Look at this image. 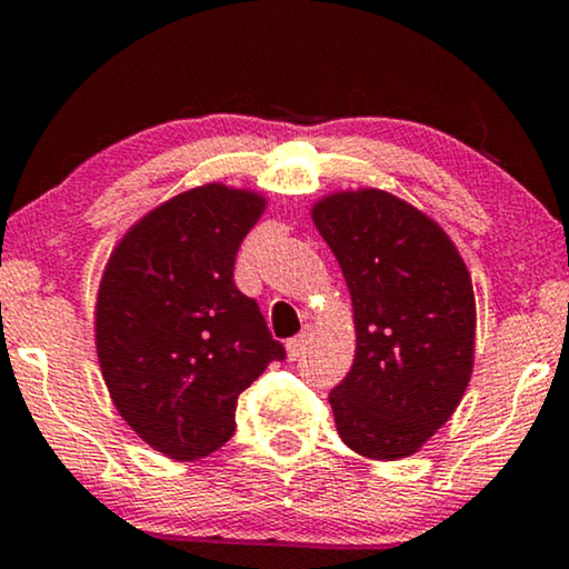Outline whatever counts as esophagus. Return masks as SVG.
I'll list each match as a JSON object with an SVG mask.
<instances>
[{"label":"esophagus","instance_id":"1","mask_svg":"<svg viewBox=\"0 0 569 569\" xmlns=\"http://www.w3.org/2000/svg\"><path fill=\"white\" fill-rule=\"evenodd\" d=\"M308 341H310V333H308V331H302V333H298V337H295V339L287 341V345H284V349H287V360H300V357L306 355Z\"/></svg>","mask_w":569,"mask_h":569}]
</instances>
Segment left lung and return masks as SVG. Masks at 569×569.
Segmentation results:
<instances>
[{"label":"left lung","mask_w":569,"mask_h":569,"mask_svg":"<svg viewBox=\"0 0 569 569\" xmlns=\"http://www.w3.org/2000/svg\"><path fill=\"white\" fill-rule=\"evenodd\" d=\"M310 217L352 298L355 362L329 396L339 438L372 461L415 456L469 388V269L430 214L383 189L326 193Z\"/></svg>","instance_id":"left-lung-1"}]
</instances>
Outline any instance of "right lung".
I'll return each instance as SVG.
<instances>
[{
	"label": "right lung",
	"mask_w": 569,
	"mask_h": 569,
	"mask_svg": "<svg viewBox=\"0 0 569 569\" xmlns=\"http://www.w3.org/2000/svg\"><path fill=\"white\" fill-rule=\"evenodd\" d=\"M267 197L204 183L123 232L96 300V352L123 422L158 453L197 461L236 432L238 396L282 360L256 300L232 282Z\"/></svg>",
	"instance_id": "1"
}]
</instances>
